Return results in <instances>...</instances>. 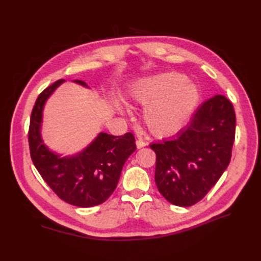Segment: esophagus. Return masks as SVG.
Segmentation results:
<instances>
[{"instance_id": "34e87169", "label": "esophagus", "mask_w": 261, "mask_h": 261, "mask_svg": "<svg viewBox=\"0 0 261 261\" xmlns=\"http://www.w3.org/2000/svg\"><path fill=\"white\" fill-rule=\"evenodd\" d=\"M147 146V143L146 141H144V140H137L136 141V147H137V149H140V148H143V147H146Z\"/></svg>"}]
</instances>
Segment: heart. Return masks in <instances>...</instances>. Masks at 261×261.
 <instances>
[{"instance_id": "1", "label": "heart", "mask_w": 261, "mask_h": 261, "mask_svg": "<svg viewBox=\"0 0 261 261\" xmlns=\"http://www.w3.org/2000/svg\"><path fill=\"white\" fill-rule=\"evenodd\" d=\"M129 99L146 108L144 122L155 136H170L184 127L198 103L199 90L178 73H164L139 82Z\"/></svg>"}]
</instances>
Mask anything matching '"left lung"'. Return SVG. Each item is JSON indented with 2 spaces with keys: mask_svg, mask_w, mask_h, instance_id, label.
I'll list each match as a JSON object with an SVG mask.
<instances>
[{
  "mask_svg": "<svg viewBox=\"0 0 261 261\" xmlns=\"http://www.w3.org/2000/svg\"><path fill=\"white\" fill-rule=\"evenodd\" d=\"M235 125L230 100L217 94L175 137L150 145L156 155L154 180L165 199L189 207L208 194L230 163Z\"/></svg>",
  "mask_w": 261,
  "mask_h": 261,
  "instance_id": "1",
  "label": "left lung"
}]
</instances>
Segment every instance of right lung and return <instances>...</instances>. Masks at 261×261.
Returning a JSON list of instances; mask_svg holds the SVG:
<instances>
[{
	"instance_id": "right-lung-1",
	"label": "right lung",
	"mask_w": 261,
	"mask_h": 261,
	"mask_svg": "<svg viewBox=\"0 0 261 261\" xmlns=\"http://www.w3.org/2000/svg\"><path fill=\"white\" fill-rule=\"evenodd\" d=\"M63 80L44 89L31 112L28 141L31 160L52 191L62 200L76 207H93L112 195L121 176L123 165L136 150L132 133L112 136L100 133L80 153L61 156L43 144L41 137L42 113L46 100ZM84 87L83 81H74Z\"/></svg>"
}]
</instances>
